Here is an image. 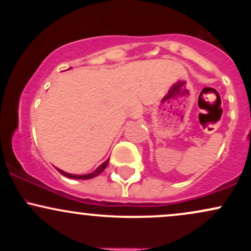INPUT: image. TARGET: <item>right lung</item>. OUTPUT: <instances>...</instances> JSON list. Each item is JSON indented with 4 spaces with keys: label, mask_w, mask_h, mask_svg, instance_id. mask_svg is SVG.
Returning a JSON list of instances; mask_svg holds the SVG:
<instances>
[{
    "label": "right lung",
    "mask_w": 251,
    "mask_h": 251,
    "mask_svg": "<svg viewBox=\"0 0 251 251\" xmlns=\"http://www.w3.org/2000/svg\"><path fill=\"white\" fill-rule=\"evenodd\" d=\"M108 162H109V159L106 160V162H103V163L101 164V165H100L99 168H98V169L96 170V171L91 172V174H87V175H72V174H67V172L62 171V170H60V169H57V171H59L61 175L65 176V177L72 178V179H91V178L97 177L98 175L101 174L103 170L106 169V166L108 165Z\"/></svg>",
    "instance_id": "obj_1"
}]
</instances>
